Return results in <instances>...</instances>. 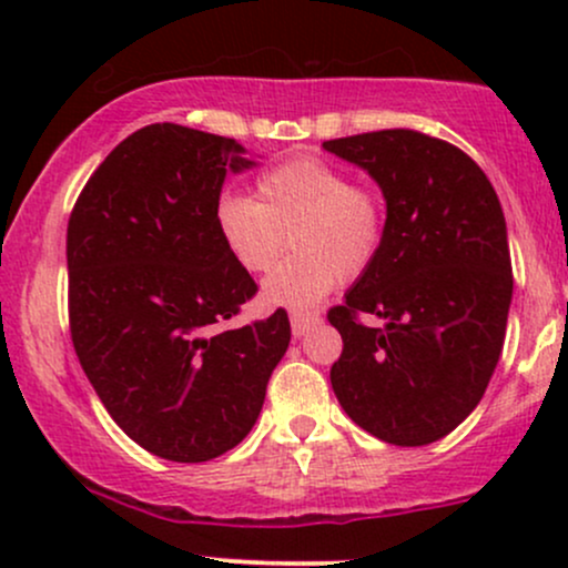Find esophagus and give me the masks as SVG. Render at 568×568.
<instances>
[{
    "mask_svg": "<svg viewBox=\"0 0 568 568\" xmlns=\"http://www.w3.org/2000/svg\"><path fill=\"white\" fill-rule=\"evenodd\" d=\"M321 323V315H315V312H293L291 315V331L293 336H304L306 331L312 328V325Z\"/></svg>",
    "mask_w": 568,
    "mask_h": 568,
    "instance_id": "34e87169",
    "label": "esophagus"
}]
</instances>
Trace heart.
Masks as SVG:
<instances>
[{
    "instance_id": "heart-1",
    "label": "heart",
    "mask_w": 568,
    "mask_h": 568,
    "mask_svg": "<svg viewBox=\"0 0 568 568\" xmlns=\"http://www.w3.org/2000/svg\"><path fill=\"white\" fill-rule=\"evenodd\" d=\"M213 224L240 270L264 275L285 245L296 251L264 283L270 306L304 310L355 280L379 256L387 213L374 189L355 186L342 168L317 158H293L256 175V200L221 192Z\"/></svg>"
}]
</instances>
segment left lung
<instances>
[{
  "label": "left lung",
  "instance_id": "obj_1",
  "mask_svg": "<svg viewBox=\"0 0 568 568\" xmlns=\"http://www.w3.org/2000/svg\"><path fill=\"white\" fill-rule=\"evenodd\" d=\"M363 168L387 202L376 262L328 312L342 334L331 387L357 427L427 446L484 397L505 344L513 264L491 181L454 143L376 130L323 143ZM382 316V329L359 323Z\"/></svg>",
  "mask_w": 568,
  "mask_h": 568
}]
</instances>
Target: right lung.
Listing matches in <instances>:
<instances>
[{"instance_id": "1", "label": "right lung", "mask_w": 568, "mask_h": 568, "mask_svg": "<svg viewBox=\"0 0 568 568\" xmlns=\"http://www.w3.org/2000/svg\"><path fill=\"white\" fill-rule=\"evenodd\" d=\"M256 165L234 139L158 122L98 165L69 219V325L112 419L171 462L237 446L291 342L285 310L224 331L256 283L213 224L226 173Z\"/></svg>"}]
</instances>
